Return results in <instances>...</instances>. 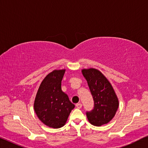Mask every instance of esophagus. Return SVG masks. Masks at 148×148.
<instances>
[{
    "instance_id": "34e87169",
    "label": "esophagus",
    "mask_w": 148,
    "mask_h": 148,
    "mask_svg": "<svg viewBox=\"0 0 148 148\" xmlns=\"http://www.w3.org/2000/svg\"><path fill=\"white\" fill-rule=\"evenodd\" d=\"M75 106L77 107V108H81L82 107V104H81V103H78V104H76Z\"/></svg>"
}]
</instances>
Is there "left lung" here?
Here are the masks:
<instances>
[{"mask_svg":"<svg viewBox=\"0 0 148 148\" xmlns=\"http://www.w3.org/2000/svg\"><path fill=\"white\" fill-rule=\"evenodd\" d=\"M94 102L93 110L86 112L89 122L94 126L107 124L114 116L119 100L112 85L100 71L90 68L82 71Z\"/></svg>","mask_w":148,"mask_h":148,"instance_id":"1","label":"left lung"}]
</instances>
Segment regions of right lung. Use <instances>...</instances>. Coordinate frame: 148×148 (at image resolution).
<instances>
[{
	"label": "right lung",
	"mask_w": 148,
	"mask_h": 148,
	"mask_svg": "<svg viewBox=\"0 0 148 148\" xmlns=\"http://www.w3.org/2000/svg\"><path fill=\"white\" fill-rule=\"evenodd\" d=\"M65 69L54 70L42 81L34 101V110L46 126L60 128L65 124L75 105L62 91L61 82Z\"/></svg>",
	"instance_id": "obj_1"
}]
</instances>
